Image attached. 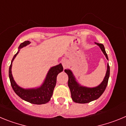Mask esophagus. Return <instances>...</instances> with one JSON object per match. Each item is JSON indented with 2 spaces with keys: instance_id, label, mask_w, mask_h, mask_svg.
Instances as JSON below:
<instances>
[{
  "instance_id": "34e87169",
  "label": "esophagus",
  "mask_w": 126,
  "mask_h": 126,
  "mask_svg": "<svg viewBox=\"0 0 126 126\" xmlns=\"http://www.w3.org/2000/svg\"><path fill=\"white\" fill-rule=\"evenodd\" d=\"M62 65H63V68H66L68 66V62L66 60H63L62 61Z\"/></svg>"
}]
</instances>
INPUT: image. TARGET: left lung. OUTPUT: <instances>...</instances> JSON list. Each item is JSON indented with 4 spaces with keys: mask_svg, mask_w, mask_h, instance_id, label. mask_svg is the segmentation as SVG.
Here are the masks:
<instances>
[{
    "mask_svg": "<svg viewBox=\"0 0 126 126\" xmlns=\"http://www.w3.org/2000/svg\"><path fill=\"white\" fill-rule=\"evenodd\" d=\"M96 44L100 47V49L105 55L106 58L108 60V56L105 52L104 45L101 43ZM64 71L65 73H67L68 76V85L70 88L72 100L76 103L86 104V103L90 102L93 100L98 98L105 91L107 83H108L109 78L110 66L109 64H107V72H106V75H105L104 80L99 85L94 88H87V87L80 86L76 81L73 73L70 70H64Z\"/></svg>",
    "mask_w": 126,
    "mask_h": 126,
    "instance_id": "left-lung-1",
    "label": "left lung"
}]
</instances>
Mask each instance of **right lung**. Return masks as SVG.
Returning <instances> with one entry per match:
<instances>
[{
  "instance_id": "1",
  "label": "right lung",
  "mask_w": 126,
  "mask_h": 126,
  "mask_svg": "<svg viewBox=\"0 0 126 126\" xmlns=\"http://www.w3.org/2000/svg\"><path fill=\"white\" fill-rule=\"evenodd\" d=\"M29 44H30V42L29 41H26L20 45L19 49H20L24 46H26ZM19 52V50L14 56L12 62H11V64L9 66V70L10 81H11V86L13 88L14 91L22 99L31 104L40 105V104H44L48 102L50 100L51 97L53 95L54 88L56 85L57 75L63 70V66L62 64H60L52 67L48 71L43 84L39 88H32V89H24L19 87L16 84V83L14 80L12 75V71H11L12 62Z\"/></svg>"
}]
</instances>
